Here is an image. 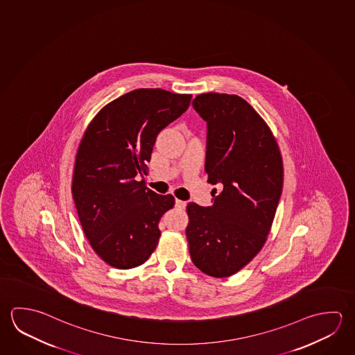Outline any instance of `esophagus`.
Returning a JSON list of instances; mask_svg holds the SVG:
<instances>
[{"instance_id":"1","label":"esophagus","mask_w":355,"mask_h":355,"mask_svg":"<svg viewBox=\"0 0 355 355\" xmlns=\"http://www.w3.org/2000/svg\"><path fill=\"white\" fill-rule=\"evenodd\" d=\"M175 208L184 209V208H186V202H184V200H180V199H175Z\"/></svg>"}]
</instances>
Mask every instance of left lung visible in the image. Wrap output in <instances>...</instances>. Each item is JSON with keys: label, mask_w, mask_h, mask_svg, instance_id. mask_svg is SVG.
Segmentation results:
<instances>
[{"label": "left lung", "mask_w": 355, "mask_h": 355, "mask_svg": "<svg viewBox=\"0 0 355 355\" xmlns=\"http://www.w3.org/2000/svg\"><path fill=\"white\" fill-rule=\"evenodd\" d=\"M193 107L207 122L205 172L213 205L188 203L186 236L194 266L227 278L261 252L283 188L279 147L266 121L236 94H203Z\"/></svg>", "instance_id": "8db88e82"}]
</instances>
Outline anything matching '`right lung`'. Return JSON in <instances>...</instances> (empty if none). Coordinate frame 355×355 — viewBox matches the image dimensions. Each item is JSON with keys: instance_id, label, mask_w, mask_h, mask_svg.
Instances as JSON below:
<instances>
[{"instance_id": "obj_1", "label": "right lung", "mask_w": 355, "mask_h": 355, "mask_svg": "<svg viewBox=\"0 0 355 355\" xmlns=\"http://www.w3.org/2000/svg\"><path fill=\"white\" fill-rule=\"evenodd\" d=\"M192 94L139 88L110 102L88 125L76 155L72 196L82 230L107 264L131 269L156 249L172 194L138 182L157 135L187 111Z\"/></svg>"}]
</instances>
